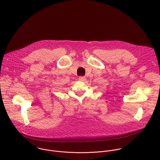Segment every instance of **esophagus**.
<instances>
[{"mask_svg":"<svg viewBox=\"0 0 160 160\" xmlns=\"http://www.w3.org/2000/svg\"><path fill=\"white\" fill-rule=\"evenodd\" d=\"M86 78L85 77H84V76H80L79 78V81H86Z\"/></svg>","mask_w":160,"mask_h":160,"instance_id":"esophagus-1","label":"esophagus"}]
</instances>
